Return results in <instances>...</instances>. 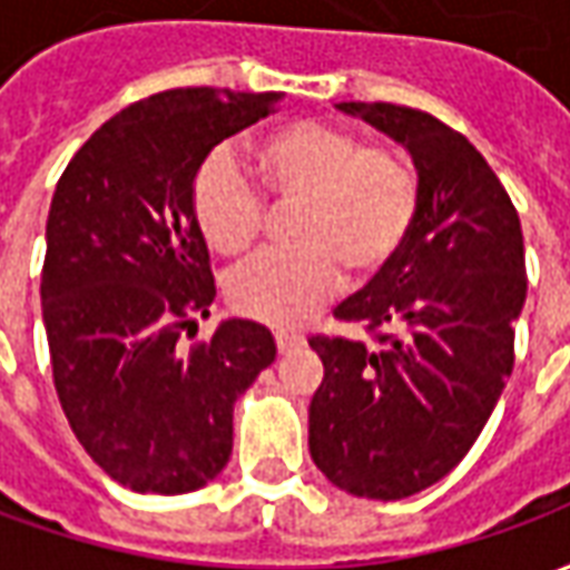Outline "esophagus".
<instances>
[{
	"instance_id": "34e87169",
	"label": "esophagus",
	"mask_w": 570,
	"mask_h": 570,
	"mask_svg": "<svg viewBox=\"0 0 570 570\" xmlns=\"http://www.w3.org/2000/svg\"><path fill=\"white\" fill-rule=\"evenodd\" d=\"M274 342H277V351H281V354H286V351H293V347L302 345V335L284 333V330H281V333H274Z\"/></svg>"
}]
</instances>
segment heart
<instances>
[{"instance_id":"heart-1","label":"heart","mask_w":570,"mask_h":570,"mask_svg":"<svg viewBox=\"0 0 570 570\" xmlns=\"http://www.w3.org/2000/svg\"><path fill=\"white\" fill-rule=\"evenodd\" d=\"M253 174L281 200H296V247L262 253L228 277V302L249 321L293 326L342 284L372 281L396 259L419 216V179L400 155L321 121H293L253 146ZM247 167L216 149L191 183V213L216 253H247L265 225V200Z\"/></svg>"}]
</instances>
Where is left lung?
Masks as SVG:
<instances>
[{
  "label": "left lung",
  "mask_w": 570,
  "mask_h": 570,
  "mask_svg": "<svg viewBox=\"0 0 570 570\" xmlns=\"http://www.w3.org/2000/svg\"><path fill=\"white\" fill-rule=\"evenodd\" d=\"M409 151L419 216L396 259L335 317L379 347L314 335L323 382L308 449L335 489L403 501L461 464L513 372L525 247L513 200L476 146L440 118L394 104H338Z\"/></svg>",
  "instance_id": "obj_1"
}]
</instances>
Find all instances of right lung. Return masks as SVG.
Here are the masks:
<instances>
[{
  "mask_svg": "<svg viewBox=\"0 0 570 570\" xmlns=\"http://www.w3.org/2000/svg\"><path fill=\"white\" fill-rule=\"evenodd\" d=\"M284 94L176 88L130 104L67 164L48 210L42 321L60 406L130 491L186 494L223 473L235 400L277 357L262 323L223 321L191 351L216 284L191 183Z\"/></svg>",
  "mask_w": 570,
  "mask_h": 570,
  "instance_id": "add662e5",
  "label": "right lung"
}]
</instances>
